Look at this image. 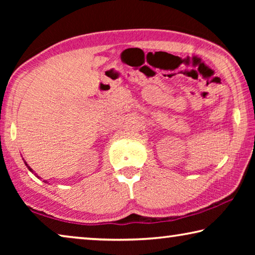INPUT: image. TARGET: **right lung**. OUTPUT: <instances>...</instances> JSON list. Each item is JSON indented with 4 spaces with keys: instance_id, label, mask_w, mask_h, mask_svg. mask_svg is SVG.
I'll return each instance as SVG.
<instances>
[{
    "instance_id": "right-lung-1",
    "label": "right lung",
    "mask_w": 255,
    "mask_h": 255,
    "mask_svg": "<svg viewBox=\"0 0 255 255\" xmlns=\"http://www.w3.org/2000/svg\"><path fill=\"white\" fill-rule=\"evenodd\" d=\"M25 165H27V166H28V164H27V163H25ZM28 169H29L30 171H31V172H32V169H30V166H28Z\"/></svg>"
}]
</instances>
